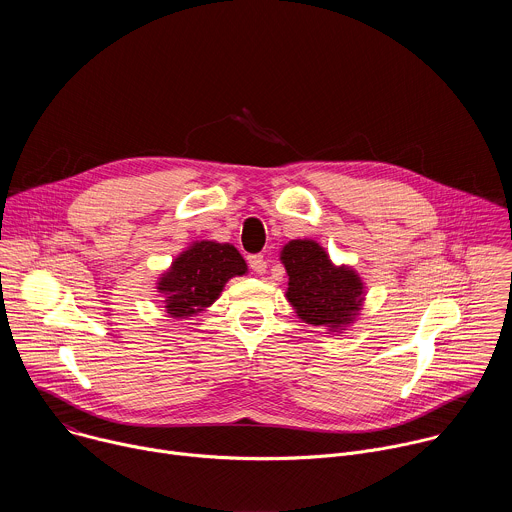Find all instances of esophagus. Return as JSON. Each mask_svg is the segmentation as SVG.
I'll list each match as a JSON object with an SVG mask.
<instances>
[{
	"label": "esophagus",
	"mask_w": 512,
	"mask_h": 512,
	"mask_svg": "<svg viewBox=\"0 0 512 512\" xmlns=\"http://www.w3.org/2000/svg\"><path fill=\"white\" fill-rule=\"evenodd\" d=\"M247 261H249V267H251L255 273H265V271H267V261H265L263 255H249Z\"/></svg>",
	"instance_id": "esophagus-1"
}]
</instances>
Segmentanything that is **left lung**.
<instances>
[{
  "mask_svg": "<svg viewBox=\"0 0 512 512\" xmlns=\"http://www.w3.org/2000/svg\"><path fill=\"white\" fill-rule=\"evenodd\" d=\"M289 275L287 302L312 326L340 332L354 322L364 302V285L348 265H334L316 241H289L281 251Z\"/></svg>",
  "mask_w": 512,
  "mask_h": 512,
  "instance_id": "obj_1",
  "label": "left lung"
}]
</instances>
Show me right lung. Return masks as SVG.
Here are the masks:
<instances>
[{
  "label": "right lung",
  "instance_id": "1",
  "mask_svg": "<svg viewBox=\"0 0 512 512\" xmlns=\"http://www.w3.org/2000/svg\"><path fill=\"white\" fill-rule=\"evenodd\" d=\"M247 263L229 243L196 241L182 251L162 273L158 291L172 318H190L221 296L231 277L245 275Z\"/></svg>",
  "mask_w": 512,
  "mask_h": 512
}]
</instances>
